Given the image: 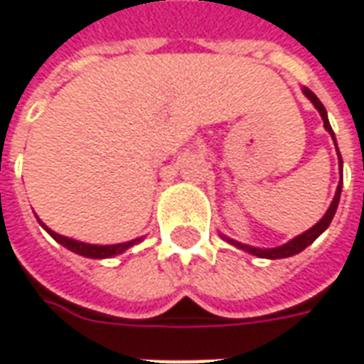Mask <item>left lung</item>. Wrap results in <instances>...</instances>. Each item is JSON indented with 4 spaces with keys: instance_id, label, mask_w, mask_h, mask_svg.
<instances>
[{
    "instance_id": "left-lung-1",
    "label": "left lung",
    "mask_w": 364,
    "mask_h": 364,
    "mask_svg": "<svg viewBox=\"0 0 364 364\" xmlns=\"http://www.w3.org/2000/svg\"><path fill=\"white\" fill-rule=\"evenodd\" d=\"M303 95L309 99V101L313 102V107L319 110L321 119H323V127H325V130L331 134V139H333V142H335V146H337V140H335V134H333V129H331L329 124V119H327V110H325V107H323V102L315 97V92H311L307 87H303ZM337 152H339V149H337ZM339 164H341V172H343V160H341V154H339ZM341 188H343V176H341V182L339 186H337V192H335V198H333V202H331L329 210L325 212V215L321 218L317 224L313 225V228H309L307 232H303L301 235H297V237H293L291 242H287V244L279 245V247H272V250H262V247H254V245H245V244H240V242H235V240H230V237H225V235H222L225 242H230L232 245H235V247H240V250H244V252H247V254L252 255H257V257H265V259H282V257H291V255L299 254V252H303L307 245H311L317 237H319L327 228H329L331 220H333V215H335V212H337V206H339V198H341Z\"/></svg>"
}]
</instances>
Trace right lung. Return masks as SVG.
Masks as SVG:
<instances>
[{
  "label": "right lung",
  "instance_id": "1",
  "mask_svg": "<svg viewBox=\"0 0 364 364\" xmlns=\"http://www.w3.org/2000/svg\"><path fill=\"white\" fill-rule=\"evenodd\" d=\"M39 220V218H37ZM43 225L45 230L49 232L55 242H59L61 245H65L67 250H71L75 254L85 255V257H92V259H105V257H114V255L127 252L129 247L136 245L139 242H142V237H136V240H130V242H124V244H112V245H95V244H85V242H77V240H71V237H65V235H59L57 232L49 230L43 222H39Z\"/></svg>",
  "mask_w": 364,
  "mask_h": 364
}]
</instances>
